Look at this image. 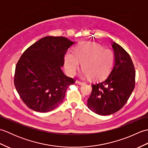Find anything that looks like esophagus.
<instances>
[{
    "label": "esophagus",
    "mask_w": 148,
    "mask_h": 148,
    "mask_svg": "<svg viewBox=\"0 0 148 148\" xmlns=\"http://www.w3.org/2000/svg\"><path fill=\"white\" fill-rule=\"evenodd\" d=\"M77 83L78 84H79V85H83V84H85V83L84 82H81V81H77Z\"/></svg>",
    "instance_id": "34e87169"
}]
</instances>
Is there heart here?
I'll return each instance as SVG.
<instances>
[{"instance_id":"obj_1","label":"heart","mask_w":148,"mask_h":148,"mask_svg":"<svg viewBox=\"0 0 148 148\" xmlns=\"http://www.w3.org/2000/svg\"><path fill=\"white\" fill-rule=\"evenodd\" d=\"M114 55L111 49H104L99 44L83 42L79 43L74 52L68 51L65 55V67L70 76H74L79 67L83 70L81 77L100 79L111 70L114 64Z\"/></svg>"}]
</instances>
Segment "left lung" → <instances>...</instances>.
<instances>
[{
    "label": "left lung",
    "mask_w": 148,
    "mask_h": 148,
    "mask_svg": "<svg viewBox=\"0 0 148 148\" xmlns=\"http://www.w3.org/2000/svg\"><path fill=\"white\" fill-rule=\"evenodd\" d=\"M114 61L105 79L92 84L87 106L96 114L107 116L118 111L126 103L135 87L136 71L130 55L112 41Z\"/></svg>",
    "instance_id": "obj_1"
}]
</instances>
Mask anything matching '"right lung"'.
<instances>
[{
  "label": "right lung",
  "mask_w": 148,
  "mask_h": 148,
  "mask_svg": "<svg viewBox=\"0 0 148 148\" xmlns=\"http://www.w3.org/2000/svg\"><path fill=\"white\" fill-rule=\"evenodd\" d=\"M64 37L46 36L29 47L16 66L14 86L34 111L46 112L58 106L74 80L64 74V55L73 45Z\"/></svg>",
  "instance_id": "add662e5"
}]
</instances>
